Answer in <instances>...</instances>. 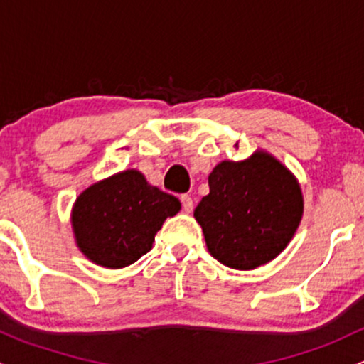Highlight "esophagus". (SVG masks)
Masks as SVG:
<instances>
[{
	"label": "esophagus",
	"mask_w": 364,
	"mask_h": 364,
	"mask_svg": "<svg viewBox=\"0 0 364 364\" xmlns=\"http://www.w3.org/2000/svg\"><path fill=\"white\" fill-rule=\"evenodd\" d=\"M181 205L183 210L190 214V212L193 210V198H191L190 195H181Z\"/></svg>",
	"instance_id": "obj_1"
}]
</instances>
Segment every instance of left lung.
Returning <instances> with one entry per match:
<instances>
[{
  "mask_svg": "<svg viewBox=\"0 0 364 364\" xmlns=\"http://www.w3.org/2000/svg\"><path fill=\"white\" fill-rule=\"evenodd\" d=\"M208 191L195 208L207 250L236 270H252L284 252L301 223L299 181L267 150L245 161H220L208 174Z\"/></svg>",
  "mask_w": 364,
  "mask_h": 364,
  "instance_id": "left-lung-1",
  "label": "left lung"
}]
</instances>
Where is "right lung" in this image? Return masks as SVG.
I'll list each match as a JSON object with an SVG mask.
<instances>
[{"label":"right lung","instance_id":"right-lung-1","mask_svg":"<svg viewBox=\"0 0 364 364\" xmlns=\"http://www.w3.org/2000/svg\"><path fill=\"white\" fill-rule=\"evenodd\" d=\"M181 203L136 169L101 179L82 191L72 208L78 250L95 265L123 269L150 252L159 229Z\"/></svg>","mask_w":364,"mask_h":364}]
</instances>
